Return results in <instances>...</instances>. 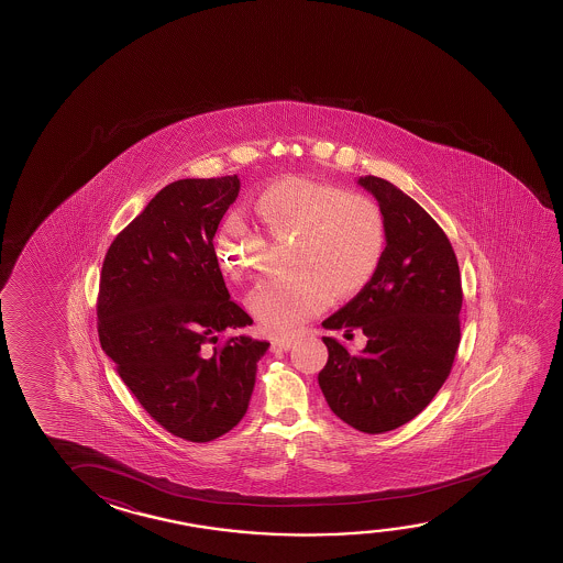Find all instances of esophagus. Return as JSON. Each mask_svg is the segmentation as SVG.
<instances>
[{
	"mask_svg": "<svg viewBox=\"0 0 563 563\" xmlns=\"http://www.w3.org/2000/svg\"><path fill=\"white\" fill-rule=\"evenodd\" d=\"M297 342V334H282L274 340V350H289Z\"/></svg>",
	"mask_w": 563,
	"mask_h": 563,
	"instance_id": "1",
	"label": "esophagus"
}]
</instances>
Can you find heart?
Masks as SVG:
<instances>
[{"mask_svg": "<svg viewBox=\"0 0 563 563\" xmlns=\"http://www.w3.org/2000/svg\"><path fill=\"white\" fill-rule=\"evenodd\" d=\"M252 210L272 241L294 239L287 254L294 269L269 277L251 297L254 317L274 330L317 314L334 295L360 294L385 258V216L365 194L284 177L262 188ZM216 246L227 276L246 282L264 274L268 244L241 221L221 227Z\"/></svg>", "mask_w": 563, "mask_h": 563, "instance_id": "heart-1", "label": "heart"}]
</instances>
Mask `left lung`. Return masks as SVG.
Returning a JSON list of instances; mask_svg holds the SVG:
<instances>
[{
  "instance_id": "8db88e82",
  "label": "left lung",
  "mask_w": 563,
  "mask_h": 563,
  "mask_svg": "<svg viewBox=\"0 0 563 563\" xmlns=\"http://www.w3.org/2000/svg\"><path fill=\"white\" fill-rule=\"evenodd\" d=\"M357 183L385 216V258L369 284L322 322L344 336L360 328L367 345L353 353L336 338H322L328 361L319 385L340 420L375 435L413 420L453 369L461 269L445 231L420 203L385 178Z\"/></svg>"
}]
</instances>
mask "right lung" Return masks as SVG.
Returning a JSON list of instances; mask_svg holds the SVG:
<instances>
[{"mask_svg":"<svg viewBox=\"0 0 563 563\" xmlns=\"http://www.w3.org/2000/svg\"><path fill=\"white\" fill-rule=\"evenodd\" d=\"M241 180L165 186L124 227L102 262L97 328L143 410L168 433L208 443L243 420L269 342L233 336L252 319L227 291L213 236Z\"/></svg>","mask_w":563,"mask_h":563,"instance_id":"add662e5","label":"right lung"}]
</instances>
